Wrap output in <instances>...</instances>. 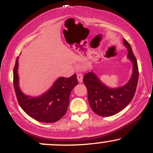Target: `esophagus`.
Segmentation results:
<instances>
[{
	"mask_svg": "<svg viewBox=\"0 0 153 153\" xmlns=\"http://www.w3.org/2000/svg\"><path fill=\"white\" fill-rule=\"evenodd\" d=\"M77 79H78L79 82H82V79H83V76L82 74H78L77 75Z\"/></svg>",
	"mask_w": 153,
	"mask_h": 153,
	"instance_id": "esophagus-1",
	"label": "esophagus"
}]
</instances>
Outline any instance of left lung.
Returning <instances> with one entry per match:
<instances>
[{
    "mask_svg": "<svg viewBox=\"0 0 153 153\" xmlns=\"http://www.w3.org/2000/svg\"><path fill=\"white\" fill-rule=\"evenodd\" d=\"M123 42L128 51L127 58L132 63V73L125 85L117 88L108 87L93 71L83 77L89 104L95 113L101 117H110L119 113L129 104L136 91L139 77L137 62L130 45L125 39Z\"/></svg>",
    "mask_w": 153,
    "mask_h": 153,
    "instance_id": "obj_1",
    "label": "left lung"
}]
</instances>
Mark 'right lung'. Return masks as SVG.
Segmentation results:
<instances>
[{"label":"right lung","mask_w":153,"mask_h":153,"mask_svg":"<svg viewBox=\"0 0 153 153\" xmlns=\"http://www.w3.org/2000/svg\"><path fill=\"white\" fill-rule=\"evenodd\" d=\"M19 57L13 69V85L20 106L31 118L40 122L52 123L60 119L68 109L70 95L78 85L77 75L59 77L46 92L37 96L24 94L19 87Z\"/></svg>","instance_id":"right-lung-1"}]
</instances>
